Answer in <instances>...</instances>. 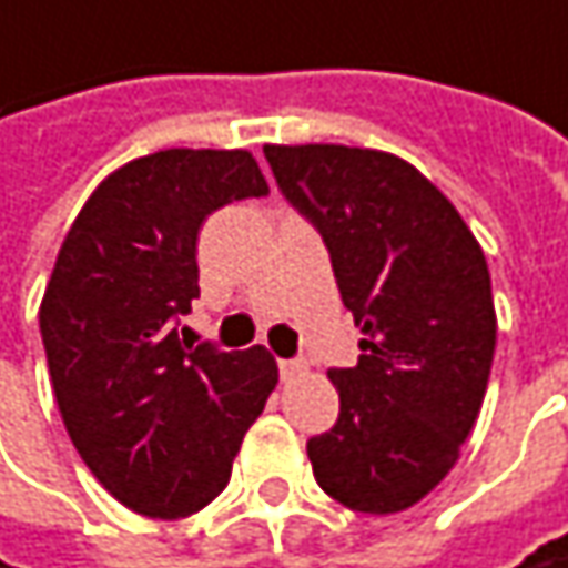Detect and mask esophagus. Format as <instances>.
I'll list each match as a JSON object with an SVG mask.
<instances>
[{
  "instance_id": "34e87169",
  "label": "esophagus",
  "mask_w": 568,
  "mask_h": 568,
  "mask_svg": "<svg viewBox=\"0 0 568 568\" xmlns=\"http://www.w3.org/2000/svg\"><path fill=\"white\" fill-rule=\"evenodd\" d=\"M304 372H307V366H304L301 359H280V378L283 381L297 378V375H304Z\"/></svg>"
}]
</instances>
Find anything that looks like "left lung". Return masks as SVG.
<instances>
[{
    "label": "left lung",
    "mask_w": 568,
    "mask_h": 568,
    "mask_svg": "<svg viewBox=\"0 0 568 568\" xmlns=\"http://www.w3.org/2000/svg\"><path fill=\"white\" fill-rule=\"evenodd\" d=\"M283 196L320 230L359 363L332 368L338 422L313 436V477L351 510L399 514L449 474L495 356L486 255L458 209L394 153L267 144Z\"/></svg>",
    "instance_id": "left-lung-1"
}]
</instances>
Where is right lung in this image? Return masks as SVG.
Segmentation results:
<instances>
[{"label": "right lung", "instance_id": "obj_1", "mask_svg": "<svg viewBox=\"0 0 568 568\" xmlns=\"http://www.w3.org/2000/svg\"><path fill=\"white\" fill-rule=\"evenodd\" d=\"M248 150H160L106 174L63 240L39 307L73 446L116 501L181 519L230 483L280 368L264 347H190L196 240L227 202L267 196Z\"/></svg>", "mask_w": 568, "mask_h": 568}]
</instances>
